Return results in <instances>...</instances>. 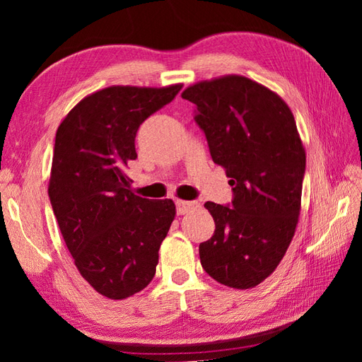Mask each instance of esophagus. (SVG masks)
<instances>
[{
    "instance_id": "34e87169",
    "label": "esophagus",
    "mask_w": 362,
    "mask_h": 362,
    "mask_svg": "<svg viewBox=\"0 0 362 362\" xmlns=\"http://www.w3.org/2000/svg\"><path fill=\"white\" fill-rule=\"evenodd\" d=\"M199 206H201V204L198 201H177L178 214L190 213L192 210H196V208H199Z\"/></svg>"
}]
</instances>
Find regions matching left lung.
<instances>
[{
	"label": "left lung",
	"instance_id": "8db88e82",
	"mask_svg": "<svg viewBox=\"0 0 362 362\" xmlns=\"http://www.w3.org/2000/svg\"><path fill=\"white\" fill-rule=\"evenodd\" d=\"M211 158L233 185L231 206L205 202L216 229L199 245L204 270L246 290L270 276L291 243L300 214L305 149L290 107L243 75L189 86Z\"/></svg>",
	"mask_w": 362,
	"mask_h": 362
}]
</instances>
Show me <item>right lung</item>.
Listing matches in <instances>:
<instances>
[{"mask_svg": "<svg viewBox=\"0 0 362 362\" xmlns=\"http://www.w3.org/2000/svg\"><path fill=\"white\" fill-rule=\"evenodd\" d=\"M181 87H105L83 98L57 128L52 211L81 276L108 299H127L152 281L177 214L172 199L134 194L125 168L137 158L139 127Z\"/></svg>", "mask_w": 362, "mask_h": 362, "instance_id": "right-lung-1", "label": "right lung"}]
</instances>
